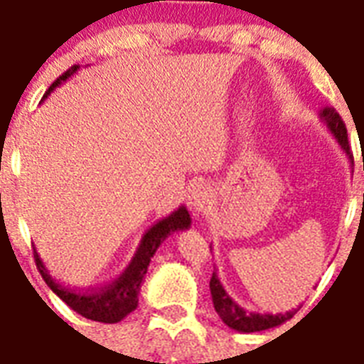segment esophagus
I'll use <instances>...</instances> for the list:
<instances>
[{
    "label": "esophagus",
    "mask_w": 364,
    "mask_h": 364,
    "mask_svg": "<svg viewBox=\"0 0 364 364\" xmlns=\"http://www.w3.org/2000/svg\"><path fill=\"white\" fill-rule=\"evenodd\" d=\"M212 202L213 193L210 185H206V183H196V185L191 188V193H188V204H191L194 213L204 215V213L210 210V206H212Z\"/></svg>",
    "instance_id": "1"
}]
</instances>
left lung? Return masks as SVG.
<instances>
[{
  "mask_svg": "<svg viewBox=\"0 0 364 364\" xmlns=\"http://www.w3.org/2000/svg\"><path fill=\"white\" fill-rule=\"evenodd\" d=\"M321 120L328 132L334 135L342 151L351 158V151H349V143H348V129H346V124L340 118L336 110L332 107H324L321 110ZM210 292H212V301L215 311L221 317V321L229 326V328L237 330V332H244V334H250V332H262V330L274 328L279 324L287 323L290 318L296 315V309L294 311L287 313H250L246 311L244 307L235 301V299L227 294V290L223 288L221 281H219L218 273L212 274V281H210Z\"/></svg>",
  "mask_w": 364,
  "mask_h": 364,
  "instance_id": "obj_1",
  "label": "left lung"
}]
</instances>
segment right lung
I'll list each match as a JSON object with an SVG mask.
<instances>
[{
    "label": "right lung",
    "instance_id": "obj_1",
    "mask_svg": "<svg viewBox=\"0 0 364 364\" xmlns=\"http://www.w3.org/2000/svg\"><path fill=\"white\" fill-rule=\"evenodd\" d=\"M77 70H80V66H72L63 76L57 77L55 83L47 90L43 99H47V95H51V91L55 87H59L60 83L66 82L70 76H74ZM188 227H191V213H188V210L185 206H179L176 212H171L168 218L160 219L158 223H154L145 232V237L141 238V244H139L132 263L127 265L126 271L114 282H110L108 287L99 288V290H91V292L74 290V288H68L55 281L51 273L43 265V262H41L40 254L34 250L36 265L40 269V273L47 287L51 288L53 292L57 294L70 309L80 313L82 317L108 324L120 323L122 318L127 317L137 307L141 284L145 281L146 269H149V263H151L152 256L156 254L158 246L170 237L171 232L183 231V229H188Z\"/></svg>",
    "mask_w": 364,
    "mask_h": 364
}]
</instances>
